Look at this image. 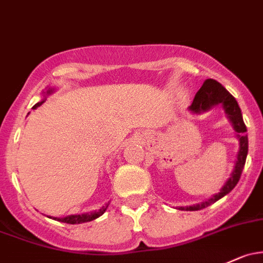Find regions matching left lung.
<instances>
[{
  "instance_id": "obj_1",
  "label": "left lung",
  "mask_w": 263,
  "mask_h": 263,
  "mask_svg": "<svg viewBox=\"0 0 263 263\" xmlns=\"http://www.w3.org/2000/svg\"><path fill=\"white\" fill-rule=\"evenodd\" d=\"M218 103L223 104V108H224L227 116L231 120L232 124H233L234 129L238 134L239 137V151H238V157H237L236 166H234L232 176L228 179V181L226 182L224 186L222 187L220 193H218L217 195L209 199V200L203 201V203L197 204V205L187 206L186 211H200V209L206 208L211 204L215 203L217 200H219L220 198H223L224 195L228 194L232 189L237 185V182L239 181V178L242 175V170L245 167L246 159H247V153H248V137H247V127H246L245 122H243L241 108H239L238 103H237L236 98L220 84L219 82L214 81V79H206L203 83L200 89L198 90V93L194 97V101H193L190 109L195 113H200L201 110H208L212 108L213 106Z\"/></svg>"
}]
</instances>
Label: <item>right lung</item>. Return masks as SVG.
<instances>
[{
	"label": "right lung",
	"mask_w": 263,
	"mask_h": 263,
	"mask_svg": "<svg viewBox=\"0 0 263 263\" xmlns=\"http://www.w3.org/2000/svg\"><path fill=\"white\" fill-rule=\"evenodd\" d=\"M48 93H50V90H48ZM44 103V101L39 102V103L35 104L32 108H36V107L41 106V104ZM107 206H103V208L101 209L99 212H95V213H87V214H76V215H68V217L65 218H52V217H49V218H52V219L55 220H59V222H64V223H68V224H81V223H85V222H90V220L96 219V218H98L99 215L103 214L104 212H106Z\"/></svg>",
	"instance_id": "right-lung-1"
}]
</instances>
